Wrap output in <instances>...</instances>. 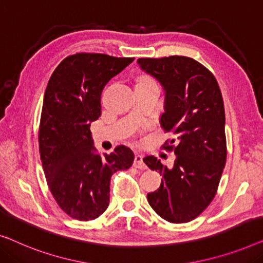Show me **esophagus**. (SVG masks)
<instances>
[{"mask_svg": "<svg viewBox=\"0 0 263 263\" xmlns=\"http://www.w3.org/2000/svg\"><path fill=\"white\" fill-rule=\"evenodd\" d=\"M134 167H135V168H139V170H146L147 168V166L144 165V162L142 160V157H141V155H139V154H136L135 158H134Z\"/></svg>", "mask_w": 263, "mask_h": 263, "instance_id": "1", "label": "esophagus"}]
</instances>
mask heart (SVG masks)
Returning a JSON list of instances; mask_svg holds the SVG:
<instances>
[{
  "label": "heart",
  "mask_w": 263,
  "mask_h": 263,
  "mask_svg": "<svg viewBox=\"0 0 263 263\" xmlns=\"http://www.w3.org/2000/svg\"><path fill=\"white\" fill-rule=\"evenodd\" d=\"M139 82H154V79L151 78L149 76H141L139 78Z\"/></svg>",
  "instance_id": "1"
}]
</instances>
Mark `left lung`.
<instances>
[{"mask_svg": "<svg viewBox=\"0 0 263 263\" xmlns=\"http://www.w3.org/2000/svg\"><path fill=\"white\" fill-rule=\"evenodd\" d=\"M138 63L165 90L160 124L174 138L162 148L177 155L172 167L153 155L143 159L162 176L160 187L147 195L148 203L167 222H191L215 198L226 166L222 92L212 72L189 57L140 58Z\"/></svg>", "mask_w": 263, "mask_h": 263, "instance_id": "8db88e82", "label": "left lung"}]
</instances>
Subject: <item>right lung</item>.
<instances>
[{
	"label": "right lung",
	"mask_w": 263,
	"mask_h": 263,
	"mask_svg": "<svg viewBox=\"0 0 263 263\" xmlns=\"http://www.w3.org/2000/svg\"><path fill=\"white\" fill-rule=\"evenodd\" d=\"M134 58L76 53L59 64L45 91L39 125V152L47 185L71 218L92 220L109 205L110 179L128 170L134 153L117 146L95 154L90 124L101 116V95L114 76Z\"/></svg>",
	"instance_id": "1"
}]
</instances>
